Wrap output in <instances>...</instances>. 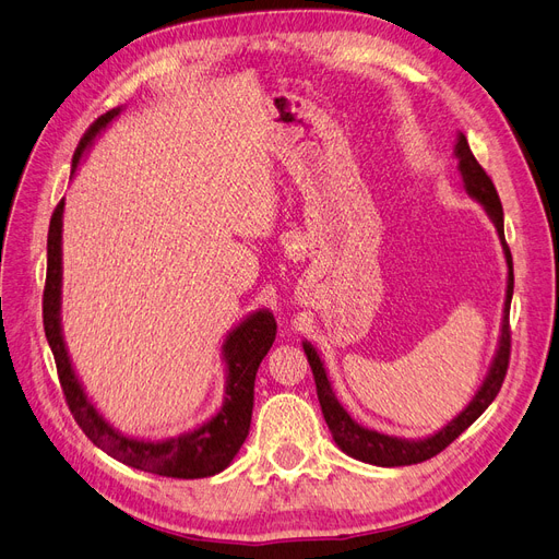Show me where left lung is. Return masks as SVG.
<instances>
[{"instance_id":"left-lung-1","label":"left lung","mask_w":559,"mask_h":559,"mask_svg":"<svg viewBox=\"0 0 559 559\" xmlns=\"http://www.w3.org/2000/svg\"><path fill=\"white\" fill-rule=\"evenodd\" d=\"M454 158H456V170L462 175L464 181V191L478 200L483 210L487 212L489 222L495 224L497 235L503 247V257L506 265H509V280H506V300H503V317H501V333H499V343L495 359L489 364L487 376L483 384L478 386L476 396L468 401L466 408L450 419L448 425L436 431L427 438H399V436H386L376 429H366L359 421H354L352 415L343 408L341 401H337L333 386L329 382L324 361L319 359L317 349L302 341V349H306L308 364L312 368L314 384H317V399L321 405V413H324L326 425L333 433L335 445L341 448L345 454L354 456V460L366 462V464H376V466H408V464H419L427 462L431 456H436L441 450H445L456 436H462L473 421H476L485 411L487 405L492 403L499 394L501 382L506 378V368H509V357H511V329H509V312H511V298H513V259H511V249L506 245L503 238V210H501V200L497 195V189L492 179L487 177V173L476 160V156L471 154L468 142L464 138V132L456 134V144H454Z\"/></svg>"}]
</instances>
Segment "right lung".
<instances>
[{
	"label": "right lung",
	"instance_id": "obj_1",
	"mask_svg": "<svg viewBox=\"0 0 559 559\" xmlns=\"http://www.w3.org/2000/svg\"><path fill=\"white\" fill-rule=\"evenodd\" d=\"M121 114V107H116L103 114L97 121L83 134V140L76 146L72 158V177L83 158V154L93 146L97 134H103L105 128ZM62 212L64 200L56 207L50 216L48 226V267H46V289H44V331L46 341L53 352L58 366V378L67 405L76 419V425L83 429L91 441L105 450L114 460L123 462L132 468L146 473H156L165 478H207L214 473H222L233 456L240 452L245 438L251 425L253 411V380L257 370L275 343L277 324L270 310L261 308L245 317L224 341L222 357L226 364V396L224 405L216 415L200 427L183 431L163 441H151V438H132L118 431L114 425L103 417L95 405L91 403L86 389H83L70 352L64 345L62 335Z\"/></svg>",
	"mask_w": 559,
	"mask_h": 559
}]
</instances>
